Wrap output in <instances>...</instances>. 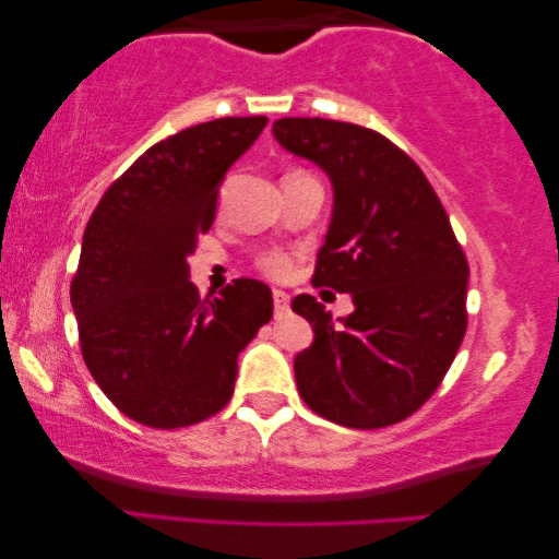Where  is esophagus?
I'll return each instance as SVG.
<instances>
[{
	"label": "esophagus",
	"instance_id": "esophagus-1",
	"mask_svg": "<svg viewBox=\"0 0 559 559\" xmlns=\"http://www.w3.org/2000/svg\"><path fill=\"white\" fill-rule=\"evenodd\" d=\"M272 300H274V318L287 316V310H289V295L282 293V289H274Z\"/></svg>",
	"mask_w": 559,
	"mask_h": 559
}]
</instances>
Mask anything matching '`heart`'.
Segmentation results:
<instances>
[{"label":"heart","mask_w":559,"mask_h":559,"mask_svg":"<svg viewBox=\"0 0 559 559\" xmlns=\"http://www.w3.org/2000/svg\"><path fill=\"white\" fill-rule=\"evenodd\" d=\"M262 274H266L270 280H287L295 270V259L285 254V251H270L257 262Z\"/></svg>","instance_id":"obj_1"}]
</instances>
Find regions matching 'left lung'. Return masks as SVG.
<instances>
[{"mask_svg":"<svg viewBox=\"0 0 559 559\" xmlns=\"http://www.w3.org/2000/svg\"><path fill=\"white\" fill-rule=\"evenodd\" d=\"M274 140L333 180V221L312 285L350 293L333 325L312 295L293 310L316 331L295 356L297 392L316 415L356 430L402 423L423 407L461 348L468 259L430 180L373 129L333 119H277Z\"/></svg>","mask_w":559,"mask_h":559,"instance_id":"1","label":"left lung"}]
</instances>
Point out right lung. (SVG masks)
<instances>
[{"label": "right lung", "mask_w": 559, "mask_h": 559, "mask_svg": "<svg viewBox=\"0 0 559 559\" xmlns=\"http://www.w3.org/2000/svg\"><path fill=\"white\" fill-rule=\"evenodd\" d=\"M266 117H224L152 144L91 213L71 305L81 354L114 407L175 430L231 400L236 358L272 318L264 282L239 277L201 297L188 257L216 218L228 167Z\"/></svg>", "instance_id": "obj_1"}]
</instances>
